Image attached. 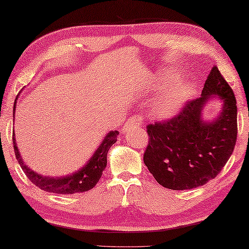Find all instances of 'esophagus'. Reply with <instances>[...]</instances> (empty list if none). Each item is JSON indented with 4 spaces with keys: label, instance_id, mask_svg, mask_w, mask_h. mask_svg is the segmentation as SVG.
<instances>
[{
    "label": "esophagus",
    "instance_id": "obj_1",
    "mask_svg": "<svg viewBox=\"0 0 249 249\" xmlns=\"http://www.w3.org/2000/svg\"><path fill=\"white\" fill-rule=\"evenodd\" d=\"M141 121H142L141 116H137L136 118H130V119H128V121L125 122L124 128H122V133L124 134L125 132H128L130 129L138 128L141 124Z\"/></svg>",
    "mask_w": 249,
    "mask_h": 249
}]
</instances>
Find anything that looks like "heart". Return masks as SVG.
Returning <instances> with one entry per match:
<instances>
[{
  "label": "heart",
  "instance_id": "1",
  "mask_svg": "<svg viewBox=\"0 0 249 249\" xmlns=\"http://www.w3.org/2000/svg\"><path fill=\"white\" fill-rule=\"evenodd\" d=\"M159 86L158 81L149 85L150 90ZM191 96V87L186 85H166L163 87L152 103V113L158 118H170L174 116Z\"/></svg>",
  "mask_w": 249,
  "mask_h": 249
}]
</instances>
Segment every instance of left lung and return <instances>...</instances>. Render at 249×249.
Wrapping results in <instances>:
<instances>
[{"label": "left lung", "mask_w": 249, "mask_h": 249, "mask_svg": "<svg viewBox=\"0 0 249 249\" xmlns=\"http://www.w3.org/2000/svg\"><path fill=\"white\" fill-rule=\"evenodd\" d=\"M222 101L215 120L206 121L208 101ZM143 162L159 184L170 190L204 185L221 172L237 139V106L234 92L218 68H212L201 97L189 101L173 119L149 124Z\"/></svg>", "instance_id": "1"}]
</instances>
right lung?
I'll return each mask as SVG.
<instances>
[{
  "label": "right lung",
  "mask_w": 249,
  "mask_h": 249,
  "mask_svg": "<svg viewBox=\"0 0 249 249\" xmlns=\"http://www.w3.org/2000/svg\"><path fill=\"white\" fill-rule=\"evenodd\" d=\"M18 95L16 96L14 101L13 116L15 115V108L18 99ZM118 134H119V132L117 130L116 131H109L105 136L103 142L96 149V151L93 152L91 158L86 162V164L81 166L76 172L67 174L65 177H44V175L33 171L23 161L19 150L18 145H16L15 133H13V144L15 156L19 165H21L24 173L26 174L28 180H31L36 186L50 193L75 194L86 192V191L91 190L97 184L101 175H103V171L107 166V153L110 146L117 141Z\"/></svg>",
  "instance_id": "1"
}]
</instances>
